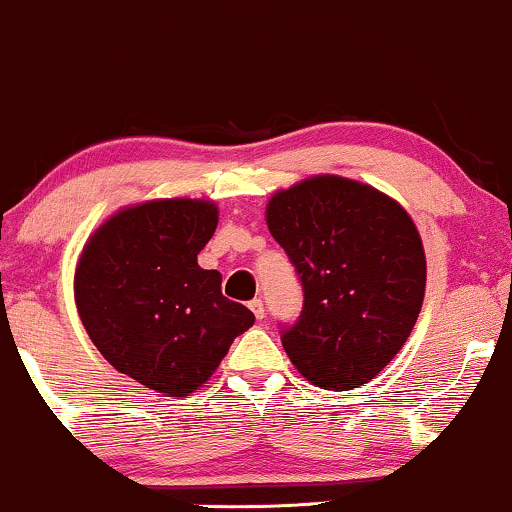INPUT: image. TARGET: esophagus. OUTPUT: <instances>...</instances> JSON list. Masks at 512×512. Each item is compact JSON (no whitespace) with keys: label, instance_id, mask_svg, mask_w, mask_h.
I'll use <instances>...</instances> for the list:
<instances>
[{"label":"esophagus","instance_id":"obj_1","mask_svg":"<svg viewBox=\"0 0 512 512\" xmlns=\"http://www.w3.org/2000/svg\"><path fill=\"white\" fill-rule=\"evenodd\" d=\"M249 309L254 311V316L258 318V321H261V318L266 316V306H263L261 299H251V302H249Z\"/></svg>","mask_w":512,"mask_h":512}]
</instances>
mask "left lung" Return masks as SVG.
I'll list each match as a JSON object with an SVG mask.
<instances>
[{
    "mask_svg": "<svg viewBox=\"0 0 512 512\" xmlns=\"http://www.w3.org/2000/svg\"><path fill=\"white\" fill-rule=\"evenodd\" d=\"M266 220L304 292L302 314L280 328L287 357L318 388L369 383L410 338L424 302L412 218L374 186L321 174L278 191Z\"/></svg>",
    "mask_w": 512,
    "mask_h": 512,
    "instance_id": "obj_1",
    "label": "left lung"
}]
</instances>
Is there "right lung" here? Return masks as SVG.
Instances as JSON below:
<instances>
[{
  "label": "right lung",
  "mask_w": 512,
  "mask_h": 512,
  "mask_svg": "<svg viewBox=\"0 0 512 512\" xmlns=\"http://www.w3.org/2000/svg\"><path fill=\"white\" fill-rule=\"evenodd\" d=\"M218 227L210 201L165 198L126 208L90 237L76 268V306L114 369L155 393L184 398L254 326L222 294L198 254Z\"/></svg>",
  "instance_id": "add662e5"
}]
</instances>
